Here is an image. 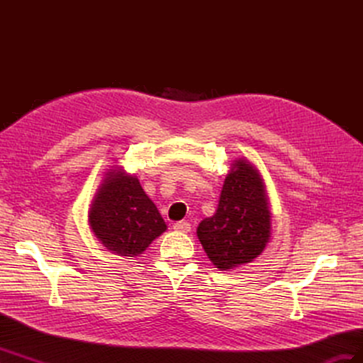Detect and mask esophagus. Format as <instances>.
<instances>
[{
  "label": "esophagus",
  "mask_w": 363,
  "mask_h": 363,
  "mask_svg": "<svg viewBox=\"0 0 363 363\" xmlns=\"http://www.w3.org/2000/svg\"><path fill=\"white\" fill-rule=\"evenodd\" d=\"M172 228L175 230V232L188 233V232H191V224L186 223V221H179V223H175V224L172 225Z\"/></svg>",
  "instance_id": "obj_1"
}]
</instances>
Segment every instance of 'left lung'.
<instances>
[{
	"instance_id": "obj_1",
	"label": "left lung",
	"mask_w": 363,
	"mask_h": 363,
	"mask_svg": "<svg viewBox=\"0 0 363 363\" xmlns=\"http://www.w3.org/2000/svg\"><path fill=\"white\" fill-rule=\"evenodd\" d=\"M196 236L207 257L221 271L255 260L271 236L265 184L247 159L232 163L213 216L204 218Z\"/></svg>"
}]
</instances>
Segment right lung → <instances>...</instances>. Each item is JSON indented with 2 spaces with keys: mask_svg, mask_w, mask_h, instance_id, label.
Wrapping results in <instances>:
<instances>
[{
  "mask_svg": "<svg viewBox=\"0 0 363 363\" xmlns=\"http://www.w3.org/2000/svg\"><path fill=\"white\" fill-rule=\"evenodd\" d=\"M96 239L113 255L136 257L164 230L162 215L138 180L124 169H108L89 211Z\"/></svg>",
  "mask_w": 363,
  "mask_h": 363,
  "instance_id": "add662e5",
  "label": "right lung"
}]
</instances>
